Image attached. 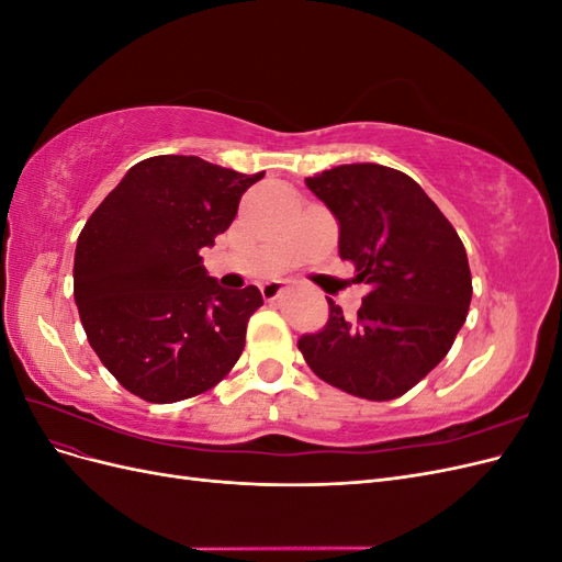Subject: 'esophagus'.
<instances>
[{
  "mask_svg": "<svg viewBox=\"0 0 562 562\" xmlns=\"http://www.w3.org/2000/svg\"><path fill=\"white\" fill-rule=\"evenodd\" d=\"M283 288H285L283 281H267V283H262L260 291H262V297L267 302H274L283 293Z\"/></svg>",
  "mask_w": 562,
  "mask_h": 562,
  "instance_id": "obj_1",
  "label": "esophagus"
}]
</instances>
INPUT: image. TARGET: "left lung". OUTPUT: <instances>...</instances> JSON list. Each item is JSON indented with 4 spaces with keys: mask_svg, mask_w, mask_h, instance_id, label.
<instances>
[{
    "mask_svg": "<svg viewBox=\"0 0 562 562\" xmlns=\"http://www.w3.org/2000/svg\"><path fill=\"white\" fill-rule=\"evenodd\" d=\"M339 223V258L370 293L353 321L330 316L297 349L316 375L351 396H403L446 359L471 304L462 239L422 187L396 168L342 164L304 180Z\"/></svg>",
    "mask_w": 562,
    "mask_h": 562,
    "instance_id": "left-lung-1",
    "label": "left lung"
}]
</instances>
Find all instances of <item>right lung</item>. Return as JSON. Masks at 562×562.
<instances>
[{
	"mask_svg": "<svg viewBox=\"0 0 562 562\" xmlns=\"http://www.w3.org/2000/svg\"><path fill=\"white\" fill-rule=\"evenodd\" d=\"M265 173L161 155L128 168L83 225L75 302L98 359L131 394L176 403L239 361L262 304L255 285L225 291L201 265Z\"/></svg>",
	"mask_w": 562,
	"mask_h": 562,
	"instance_id": "obj_1",
	"label": "right lung"
}]
</instances>
